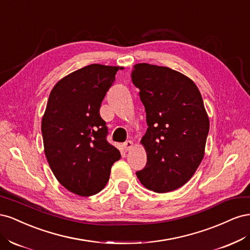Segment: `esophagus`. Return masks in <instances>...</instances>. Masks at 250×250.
<instances>
[{
  "label": "esophagus",
  "mask_w": 250,
  "mask_h": 250,
  "mask_svg": "<svg viewBox=\"0 0 250 250\" xmlns=\"http://www.w3.org/2000/svg\"><path fill=\"white\" fill-rule=\"evenodd\" d=\"M132 147H133V143L131 141H126L124 143V148L126 151H130L132 149Z\"/></svg>",
  "instance_id": "obj_1"
}]
</instances>
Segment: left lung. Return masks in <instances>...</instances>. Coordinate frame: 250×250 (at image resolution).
<instances>
[{
	"label": "left lung",
	"mask_w": 250,
	"mask_h": 250,
	"mask_svg": "<svg viewBox=\"0 0 250 250\" xmlns=\"http://www.w3.org/2000/svg\"><path fill=\"white\" fill-rule=\"evenodd\" d=\"M131 79L148 125L141 140L147 164L137 176L148 190L174 191L191 179L204 156L209 120L201 94L193 80L167 66L138 63Z\"/></svg>",
	"instance_id": "1"
}]
</instances>
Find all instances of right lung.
<instances>
[{"instance_id":"1","label":"right lung","mask_w":250,"mask_h":250,"mask_svg":"<svg viewBox=\"0 0 250 250\" xmlns=\"http://www.w3.org/2000/svg\"><path fill=\"white\" fill-rule=\"evenodd\" d=\"M121 66L89 64L52 88L42 120L44 154L60 185L87 197L107 184L120 151L106 140L100 106Z\"/></svg>"}]
</instances>
